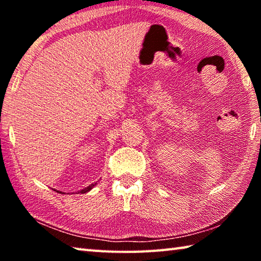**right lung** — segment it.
<instances>
[{"instance_id":"add662e5","label":"right lung","mask_w":261,"mask_h":261,"mask_svg":"<svg viewBox=\"0 0 261 261\" xmlns=\"http://www.w3.org/2000/svg\"><path fill=\"white\" fill-rule=\"evenodd\" d=\"M94 185H96V183H94V184H91V185H88L87 188H85V189H83V190H81V191H79L78 193H86V192H88L90 191V190L94 187ZM59 192V191H57Z\"/></svg>"}]
</instances>
